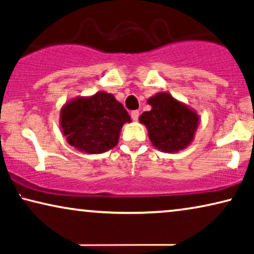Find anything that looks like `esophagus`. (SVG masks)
Segmentation results:
<instances>
[{
    "instance_id": "obj_1",
    "label": "esophagus",
    "mask_w": 254,
    "mask_h": 254,
    "mask_svg": "<svg viewBox=\"0 0 254 254\" xmlns=\"http://www.w3.org/2000/svg\"><path fill=\"white\" fill-rule=\"evenodd\" d=\"M138 116H140V112H138V111H131L130 112V117L134 121H137Z\"/></svg>"
}]
</instances>
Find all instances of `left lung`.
Instances as JSON below:
<instances>
[{
    "mask_svg": "<svg viewBox=\"0 0 254 254\" xmlns=\"http://www.w3.org/2000/svg\"><path fill=\"white\" fill-rule=\"evenodd\" d=\"M147 103L150 111L138 118L148 129L149 140L162 152H178L189 147L199 126V114L169 92H158Z\"/></svg>",
    "mask_w": 254,
    "mask_h": 254,
    "instance_id": "8db88e82",
    "label": "left lung"
}]
</instances>
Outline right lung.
Wrapping results in <instances>:
<instances>
[{
    "mask_svg": "<svg viewBox=\"0 0 254 254\" xmlns=\"http://www.w3.org/2000/svg\"><path fill=\"white\" fill-rule=\"evenodd\" d=\"M129 114L112 93L76 97L61 107L60 128L67 142L84 154H103L118 144Z\"/></svg>",
    "mask_w": 254,
    "mask_h": 254,
    "instance_id": "1",
    "label": "right lung"
}]
</instances>
